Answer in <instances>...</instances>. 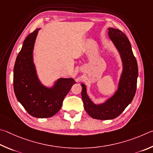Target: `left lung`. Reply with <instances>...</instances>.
Masks as SVG:
<instances>
[{
	"label": "left lung",
	"instance_id": "1",
	"mask_svg": "<svg viewBox=\"0 0 153 153\" xmlns=\"http://www.w3.org/2000/svg\"><path fill=\"white\" fill-rule=\"evenodd\" d=\"M108 30L109 37L121 54L124 65L118 90L105 103L97 105L88 97L85 85L81 84L85 109L93 118L103 120L116 118L132 102L136 93L138 74L137 62L126 36L120 29L109 28Z\"/></svg>",
	"mask_w": 153,
	"mask_h": 153
}]
</instances>
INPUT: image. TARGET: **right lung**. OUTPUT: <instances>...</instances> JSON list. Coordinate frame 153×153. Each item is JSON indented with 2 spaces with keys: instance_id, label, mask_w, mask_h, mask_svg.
I'll use <instances>...</instances> for the list:
<instances>
[{
  "instance_id": "add662e5",
  "label": "right lung",
  "mask_w": 153,
  "mask_h": 153,
  "mask_svg": "<svg viewBox=\"0 0 153 153\" xmlns=\"http://www.w3.org/2000/svg\"><path fill=\"white\" fill-rule=\"evenodd\" d=\"M39 29L29 34L16 59L13 87L17 100L31 116L45 118L60 110L65 96L75 81L72 79H58L52 89L40 83L33 62V45Z\"/></svg>"
}]
</instances>
